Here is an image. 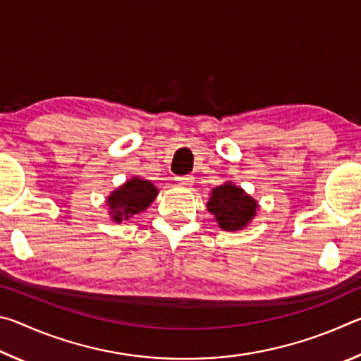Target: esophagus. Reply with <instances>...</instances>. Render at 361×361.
<instances>
[{"label":"esophagus","mask_w":361,"mask_h":361,"mask_svg":"<svg viewBox=\"0 0 361 361\" xmlns=\"http://www.w3.org/2000/svg\"><path fill=\"white\" fill-rule=\"evenodd\" d=\"M176 183H178V186H181V188H189V186H192L194 176L192 175L180 176V178H176Z\"/></svg>","instance_id":"1"}]
</instances>
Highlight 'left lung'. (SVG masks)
<instances>
[{
  "label": "left lung",
  "mask_w": 361,
  "mask_h": 361,
  "mask_svg": "<svg viewBox=\"0 0 361 361\" xmlns=\"http://www.w3.org/2000/svg\"><path fill=\"white\" fill-rule=\"evenodd\" d=\"M259 205L252 195L232 181L212 189L207 210L213 216L219 229L240 231L253 221Z\"/></svg>",
  "instance_id": "left-lung-1"
}]
</instances>
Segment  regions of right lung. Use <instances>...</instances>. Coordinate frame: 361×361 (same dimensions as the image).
I'll list each match as a JSON object with an SVG mask.
<instances>
[{"label": "right lung", "instance_id": "obj_1", "mask_svg": "<svg viewBox=\"0 0 361 361\" xmlns=\"http://www.w3.org/2000/svg\"><path fill=\"white\" fill-rule=\"evenodd\" d=\"M157 194L159 189L149 180L133 176L106 197L108 215L111 221L121 224L148 209Z\"/></svg>", "mask_w": 361, "mask_h": 361}]
</instances>
